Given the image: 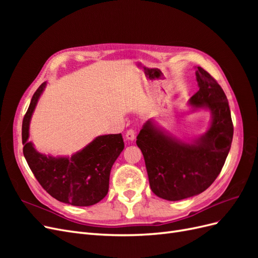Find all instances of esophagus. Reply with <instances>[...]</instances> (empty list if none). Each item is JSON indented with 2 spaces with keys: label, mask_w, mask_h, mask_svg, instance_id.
<instances>
[{
  "label": "esophagus",
  "mask_w": 258,
  "mask_h": 258,
  "mask_svg": "<svg viewBox=\"0 0 258 258\" xmlns=\"http://www.w3.org/2000/svg\"><path fill=\"white\" fill-rule=\"evenodd\" d=\"M126 139L128 141H134L136 139V131L134 129H129L126 134Z\"/></svg>",
  "instance_id": "esophagus-1"
}]
</instances>
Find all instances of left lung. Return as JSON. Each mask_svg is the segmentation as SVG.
Returning <instances> with one entry per match:
<instances>
[{
    "instance_id": "1",
    "label": "left lung",
    "mask_w": 258,
    "mask_h": 258,
    "mask_svg": "<svg viewBox=\"0 0 258 258\" xmlns=\"http://www.w3.org/2000/svg\"><path fill=\"white\" fill-rule=\"evenodd\" d=\"M196 70L199 90L188 100V105L191 113H210L205 134L182 140L151 118L137 137L151 189L169 201L205 191L220 174L231 146L233 126L228 100L212 76L200 67Z\"/></svg>"
}]
</instances>
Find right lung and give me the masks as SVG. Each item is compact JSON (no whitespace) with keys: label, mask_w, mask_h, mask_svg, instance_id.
<instances>
[{"label":"right lung","mask_w":258,"mask_h":258,"mask_svg":"<svg viewBox=\"0 0 258 258\" xmlns=\"http://www.w3.org/2000/svg\"><path fill=\"white\" fill-rule=\"evenodd\" d=\"M47 83L37 88L22 121L23 155L36 179L51 197L76 207H89L108 191L111 169L122 152L120 134L99 136L71 156H52L36 151L29 141L30 122Z\"/></svg>","instance_id":"add662e5"}]
</instances>
